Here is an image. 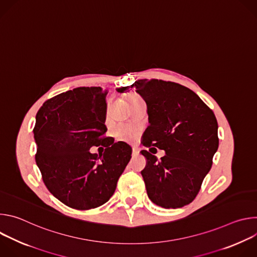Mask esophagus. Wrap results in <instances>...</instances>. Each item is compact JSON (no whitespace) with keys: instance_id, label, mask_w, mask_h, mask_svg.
I'll return each mask as SVG.
<instances>
[{"instance_id":"34e87169","label":"esophagus","mask_w":257,"mask_h":257,"mask_svg":"<svg viewBox=\"0 0 257 257\" xmlns=\"http://www.w3.org/2000/svg\"><path fill=\"white\" fill-rule=\"evenodd\" d=\"M138 151H136V150H132V157H136V156H138Z\"/></svg>"}]
</instances>
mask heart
Masks as SVG:
<instances>
[{"mask_svg":"<svg viewBox=\"0 0 257 257\" xmlns=\"http://www.w3.org/2000/svg\"><path fill=\"white\" fill-rule=\"evenodd\" d=\"M134 98H139L137 95H132L129 97L130 99H134ZM114 135L118 140H122V141H130L135 137V131L127 126V125H118L115 129H114Z\"/></svg>","mask_w":257,"mask_h":257,"instance_id":"b5f03b06","label":"heart"}]
</instances>
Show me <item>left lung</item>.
<instances>
[{
    "label": "left lung",
    "instance_id": "obj_1",
    "mask_svg": "<svg viewBox=\"0 0 257 257\" xmlns=\"http://www.w3.org/2000/svg\"><path fill=\"white\" fill-rule=\"evenodd\" d=\"M134 89L146 102L150 126L143 145L166 156L142 151L148 165L141 171L150 199L164 208L189 204L200 190L218 148L217 122L211 109L191 89L175 82L140 79L118 92Z\"/></svg>",
    "mask_w": 257,
    "mask_h": 257
}]
</instances>
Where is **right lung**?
I'll return each mask as SVG.
<instances>
[{
	"label": "right lung",
	"mask_w": 257,
	"mask_h": 257,
	"mask_svg": "<svg viewBox=\"0 0 257 257\" xmlns=\"http://www.w3.org/2000/svg\"><path fill=\"white\" fill-rule=\"evenodd\" d=\"M105 95L99 86L77 87L47 100L36 114V165L49 191L72 208L105 203L131 159L129 144L103 136ZM100 144L103 154L89 152Z\"/></svg>",
	"instance_id": "1"
}]
</instances>
